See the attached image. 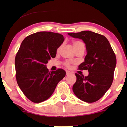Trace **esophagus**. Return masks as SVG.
Segmentation results:
<instances>
[{
	"label": "esophagus",
	"mask_w": 127,
	"mask_h": 127,
	"mask_svg": "<svg viewBox=\"0 0 127 127\" xmlns=\"http://www.w3.org/2000/svg\"><path fill=\"white\" fill-rule=\"evenodd\" d=\"M70 74H72V72H70V71H68V70H66V75H70Z\"/></svg>",
	"instance_id": "obj_1"
}]
</instances>
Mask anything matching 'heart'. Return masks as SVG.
I'll return each instance as SVG.
<instances>
[{
  "label": "heart",
  "instance_id": "b5f03b06",
  "mask_svg": "<svg viewBox=\"0 0 127 127\" xmlns=\"http://www.w3.org/2000/svg\"><path fill=\"white\" fill-rule=\"evenodd\" d=\"M82 42H81L76 41V42H74L73 43V47L75 48L76 46H77V45H79V44H82ZM60 48H59L58 49V51H59L60 50ZM65 65H67V66H68V65H69V63L66 62V63H65Z\"/></svg>",
  "mask_w": 127,
  "mask_h": 127
}]
</instances>
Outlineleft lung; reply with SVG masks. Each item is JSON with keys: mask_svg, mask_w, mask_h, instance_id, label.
I'll return each instance as SVG.
<instances>
[{"mask_svg": "<svg viewBox=\"0 0 127 127\" xmlns=\"http://www.w3.org/2000/svg\"><path fill=\"white\" fill-rule=\"evenodd\" d=\"M73 38L82 39L87 50L81 70H88L87 76L76 73V81L73 91L79 99L87 103L98 101L110 88L113 79L116 59L110 43L105 36L85 30L68 33Z\"/></svg>", "mask_w": 127, "mask_h": 127, "instance_id": "8db88e82", "label": "left lung"}]
</instances>
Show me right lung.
<instances>
[{"label": "right lung", "instance_id": "add662e5", "mask_svg": "<svg viewBox=\"0 0 127 127\" xmlns=\"http://www.w3.org/2000/svg\"><path fill=\"white\" fill-rule=\"evenodd\" d=\"M64 41L62 34L39 32L22 42L15 59L17 84L27 98L33 103L48 99L57 85L65 76L59 68L49 72L46 64L56 55L57 49Z\"/></svg>", "mask_w": 127, "mask_h": 127}]
</instances>
